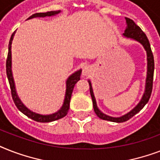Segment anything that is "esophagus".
<instances>
[{"label": "esophagus", "mask_w": 160, "mask_h": 160, "mask_svg": "<svg viewBox=\"0 0 160 160\" xmlns=\"http://www.w3.org/2000/svg\"><path fill=\"white\" fill-rule=\"evenodd\" d=\"M90 73H91V67H90V65H85V66L83 67V75H85V76H89V75H90Z\"/></svg>", "instance_id": "1"}]
</instances>
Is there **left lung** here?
Returning a JSON list of instances; mask_svg holds the SVG:
<instances>
[{
	"mask_svg": "<svg viewBox=\"0 0 160 160\" xmlns=\"http://www.w3.org/2000/svg\"><path fill=\"white\" fill-rule=\"evenodd\" d=\"M127 22V28L124 31V36L129 38H132L134 40H136L139 42L144 46V49L146 50L147 52V60H148V72H147V79H146V88H145V92L144 94V96L142 98L141 101L138 104L134 109H132L131 111L129 112L128 114H124V116L119 117V118H113V117H109L108 115H105L103 114L102 112H100L99 109L97 108L96 102H95V96L93 94L92 86H91V83L89 81V85H90V92L91 98H92L93 107H94V110H95V114L100 119H104V120H108V121L116 122V123H122V122L127 121L129 120L130 118L135 115V114L141 110L146 105L148 101H149L150 95H151L152 90H153V81H154V55L153 52L151 51V47H150V44L149 41L147 38L146 35L144 31H142L141 28L139 26H137L135 22L133 20L129 18L125 17Z\"/></svg>",
	"mask_w": 160,
	"mask_h": 160,
	"instance_id": "8db88e82",
	"label": "left lung"
}]
</instances>
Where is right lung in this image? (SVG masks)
Returning a JSON list of instances; mask_svg holds the SVG:
<instances>
[{
  "label": "right lung",
  "mask_w": 160,
  "mask_h": 160,
  "mask_svg": "<svg viewBox=\"0 0 160 160\" xmlns=\"http://www.w3.org/2000/svg\"><path fill=\"white\" fill-rule=\"evenodd\" d=\"M60 11H47V12H44V13H36L31 16L28 19L34 18V17H45V16H54L55 14H58ZM16 31H14L11 36L10 41H9L8 46V55L6 58V75L8 78L9 84H10V88H11V96L13 99V101L15 103L17 109L26 114V116L31 118L35 121L41 122V123H47V122H52L57 119H60L63 117H65L68 113V110L70 109V102L71 95H72L73 89L75 87V85L77 83L78 80H80V75H81V70H78L77 72L74 73L72 75H70V77L68 78L67 81H66V92H65V101H64V105L62 108L59 110L58 112L55 113L53 114H50V115H41V114H36L33 112L30 111L27 108L24 106L23 104L21 102V100H19L18 96L16 95V89H15V84H14L13 76H12V73H11V42L13 40L14 35H15Z\"/></svg>",
  "instance_id": "add662e5"
}]
</instances>
